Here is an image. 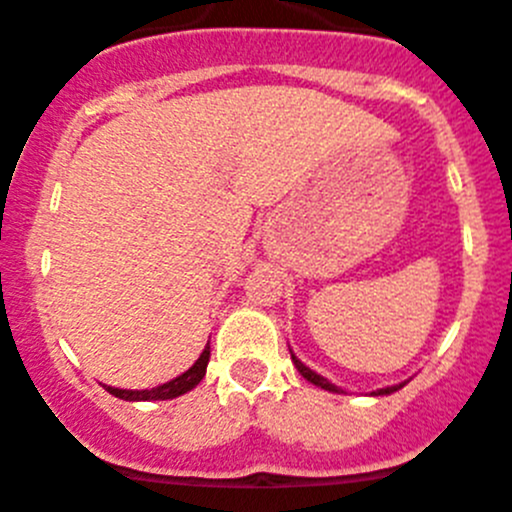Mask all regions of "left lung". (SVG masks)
Returning a JSON list of instances; mask_svg holds the SVG:
<instances>
[{"label":"left lung","instance_id":"left-lung-1","mask_svg":"<svg viewBox=\"0 0 512 512\" xmlns=\"http://www.w3.org/2000/svg\"><path fill=\"white\" fill-rule=\"evenodd\" d=\"M290 352H292V350H290ZM292 362H295L297 372H300V375L305 377L307 382H312V385H317V388L327 390V393H337V395L342 393V390L337 388V385H332V382L327 380V377L317 375L315 370H310V367H307L305 362H302V360H297L295 355H292ZM403 385H405V382H400V385H390V388H380V390H375V393H370V395H390V393H395V390H400V388H403Z\"/></svg>","mask_w":512,"mask_h":512}]
</instances>
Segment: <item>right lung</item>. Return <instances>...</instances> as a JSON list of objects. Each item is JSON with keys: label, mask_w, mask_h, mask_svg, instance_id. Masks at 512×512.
Here are the masks:
<instances>
[{"label": "right lung", "mask_w": 512, "mask_h": 512, "mask_svg": "<svg viewBox=\"0 0 512 512\" xmlns=\"http://www.w3.org/2000/svg\"><path fill=\"white\" fill-rule=\"evenodd\" d=\"M207 362H210V342H207V347L202 350V355L197 357V362L190 367V370H185L182 375H177L175 380L165 382V385H157V388L152 390H119V388H109V385H104V390H107L109 395H114V398L130 400V403H150V400L180 398V395L190 393L192 388L200 385V380L207 372Z\"/></svg>", "instance_id": "right-lung-1"}]
</instances>
